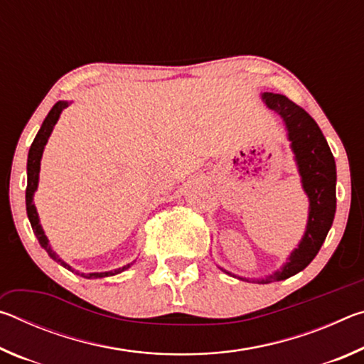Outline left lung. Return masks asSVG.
<instances>
[{"label": "left lung", "mask_w": 364, "mask_h": 364, "mask_svg": "<svg viewBox=\"0 0 364 364\" xmlns=\"http://www.w3.org/2000/svg\"><path fill=\"white\" fill-rule=\"evenodd\" d=\"M262 100L271 110L278 112L286 123L289 141L292 143L291 147L301 175V184L310 199L306 231L299 247L292 252L289 262L279 271L264 279H257L262 284H268L297 274L316 257L334 221L337 176L336 160L328 141L310 114L282 95L263 93ZM223 271L228 273L226 269Z\"/></svg>", "instance_id": "obj_1"}]
</instances>
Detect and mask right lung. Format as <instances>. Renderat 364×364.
I'll use <instances>...</instances> for the list:
<instances>
[{"instance_id":"right-lung-1","label":"right lung","mask_w":364,"mask_h":364,"mask_svg":"<svg viewBox=\"0 0 364 364\" xmlns=\"http://www.w3.org/2000/svg\"><path fill=\"white\" fill-rule=\"evenodd\" d=\"M69 106V102L65 101H59L53 106V109L49 110V114L46 115L45 122H43V125L40 128V132L36 133V136L33 139L32 146H30V151H28V159H27V189H26V204H27V215H28V220H30V225H32V230L35 232L36 239H38V242L43 249L48 252V255L53 258V260H56L58 263L63 264L64 268L70 269L72 273H77L80 276H83V278H88V279H93V278H106V276H114V274H119L122 271H125L127 268H130L133 263H128L125 267L122 268H117L114 271H104V273H80V271L73 269L72 267H69L64 260H60V258L54 254L53 249L49 247L48 244V237L45 236V231H43V228L40 225V220H38V213H36V208L33 204V194L36 191V186H38V173H40V160H41V154L43 149H45V146L48 143V138L49 134H51L54 125H56V122L59 119V115L63 110Z\"/></svg>"}]
</instances>
